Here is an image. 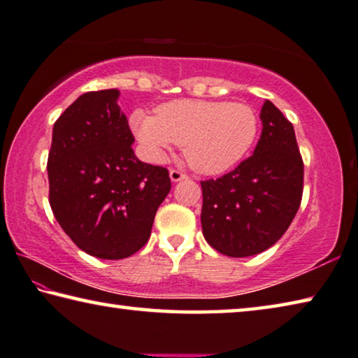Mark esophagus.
I'll use <instances>...</instances> for the list:
<instances>
[{
  "mask_svg": "<svg viewBox=\"0 0 358 358\" xmlns=\"http://www.w3.org/2000/svg\"><path fill=\"white\" fill-rule=\"evenodd\" d=\"M169 179H171L173 182H179V180L187 179V174L179 171V169H169Z\"/></svg>",
  "mask_w": 358,
  "mask_h": 358,
  "instance_id": "34e87169",
  "label": "esophagus"
}]
</instances>
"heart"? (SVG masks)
I'll list each match as a JSON object with an SVG mask.
<instances>
[{
    "label": "heart",
    "mask_w": 358,
    "mask_h": 358,
    "mask_svg": "<svg viewBox=\"0 0 358 358\" xmlns=\"http://www.w3.org/2000/svg\"><path fill=\"white\" fill-rule=\"evenodd\" d=\"M130 129L149 162H163L179 144L195 171L222 174L252 149L259 121L247 103L184 99L160 105L157 116L135 110Z\"/></svg>",
    "instance_id": "1"
}]
</instances>
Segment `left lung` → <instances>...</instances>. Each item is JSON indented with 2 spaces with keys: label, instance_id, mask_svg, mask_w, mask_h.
Masks as SVG:
<instances>
[{
  "label": "left lung",
  "instance_id": "1",
  "mask_svg": "<svg viewBox=\"0 0 358 358\" xmlns=\"http://www.w3.org/2000/svg\"><path fill=\"white\" fill-rule=\"evenodd\" d=\"M259 117L262 131L253 155L234 171L201 182L204 239L231 258L271 248L302 201L303 162L292 124L271 100Z\"/></svg>",
  "mask_w": 358,
  "mask_h": 358
}]
</instances>
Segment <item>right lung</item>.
I'll use <instances>...</instances> for the list:
<instances>
[{"instance_id": "1", "label": "right lung", "mask_w": 358, "mask_h": 358, "mask_svg": "<svg viewBox=\"0 0 358 358\" xmlns=\"http://www.w3.org/2000/svg\"><path fill=\"white\" fill-rule=\"evenodd\" d=\"M117 90L80 96L53 125L47 169L50 206L75 245L122 259L149 241L171 190L168 169L138 160Z\"/></svg>"}]
</instances>
